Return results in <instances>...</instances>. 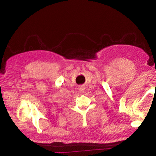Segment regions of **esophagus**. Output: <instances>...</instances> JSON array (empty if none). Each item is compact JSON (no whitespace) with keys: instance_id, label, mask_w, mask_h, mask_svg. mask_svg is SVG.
I'll list each match as a JSON object with an SVG mask.
<instances>
[{"instance_id":"1","label":"esophagus","mask_w":156,"mask_h":156,"mask_svg":"<svg viewBox=\"0 0 156 156\" xmlns=\"http://www.w3.org/2000/svg\"><path fill=\"white\" fill-rule=\"evenodd\" d=\"M79 90L81 92H84V91L85 90V86H84V84H83V85H80L79 87Z\"/></svg>"}]
</instances>
